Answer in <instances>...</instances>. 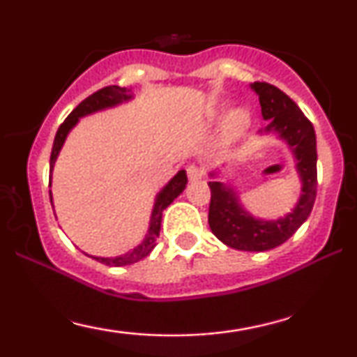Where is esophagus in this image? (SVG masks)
Returning <instances> with one entry per match:
<instances>
[{
    "instance_id": "1",
    "label": "esophagus",
    "mask_w": 357,
    "mask_h": 357,
    "mask_svg": "<svg viewBox=\"0 0 357 357\" xmlns=\"http://www.w3.org/2000/svg\"><path fill=\"white\" fill-rule=\"evenodd\" d=\"M204 176V171L203 167L196 166V165H191L188 166V178H190V181H199Z\"/></svg>"
}]
</instances>
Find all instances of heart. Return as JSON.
Here are the masks:
<instances>
[{"label":"heart","mask_w":357,"mask_h":357,"mask_svg":"<svg viewBox=\"0 0 357 357\" xmlns=\"http://www.w3.org/2000/svg\"><path fill=\"white\" fill-rule=\"evenodd\" d=\"M227 110H228V105H223V107L216 112L215 119L223 117ZM250 127H252V112H250L248 109L241 107V109L231 110V112L227 116V119H225L221 141H223V144L227 146L235 144V142H238L240 139L248 132Z\"/></svg>","instance_id":"heart-1"}]
</instances>
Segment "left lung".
Returning a JSON list of instances; mask_svg holds the SVG:
<instances>
[{
  "mask_svg": "<svg viewBox=\"0 0 357 357\" xmlns=\"http://www.w3.org/2000/svg\"><path fill=\"white\" fill-rule=\"evenodd\" d=\"M250 87L258 96L261 116L268 122L260 134H273L289 147L301 179V195L292 210L280 218H257L245 210L235 184L218 181L225 166L216 167L210 173L211 181L208 183L211 190L208 223L216 238L227 247L243 252H267L285 243L312 211L317 192V147L314 126L289 96L265 82H255Z\"/></svg>",
  "mask_w": 357,
  "mask_h": 357,
  "instance_id": "1",
  "label": "left lung"
}]
</instances>
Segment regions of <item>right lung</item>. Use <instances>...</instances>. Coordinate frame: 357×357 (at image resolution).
Wrapping results in <instances>:
<instances>
[{
  "mask_svg": "<svg viewBox=\"0 0 357 357\" xmlns=\"http://www.w3.org/2000/svg\"><path fill=\"white\" fill-rule=\"evenodd\" d=\"M132 99H134V93H130V90L117 87V85H110V87L100 89L99 92L92 93V96L87 97L84 102H80V104L72 110L70 116L65 119L63 124L59 127L55 141H53L52 155H50V183H52L53 167H55L56 158H59L61 147H63L65 141H67L70 130L77 124H79L80 119L85 116H90V114L100 112V110L117 107V105L126 104V102H130ZM186 184H188L186 171L181 169L174 174V178H171L169 181H167L165 186L161 188V191H159L158 195H155L153 211H151V218H149V227H147V233L137 247L130 248L129 252L124 253V255H119V257H96V255H89V253H85V255L92 257L93 260L109 265V267L132 265V264H136V261L142 260V258H146L154 250L155 240H158L159 231H161L162 211H165L166 208L169 206V204L173 203L179 195H181V192L184 191V188H186ZM50 202L53 206L52 191H50Z\"/></svg>",
  "mask_w": 357,
  "mask_h": 357,
  "instance_id": "right-lung-1",
  "label": "right lung"
}]
</instances>
